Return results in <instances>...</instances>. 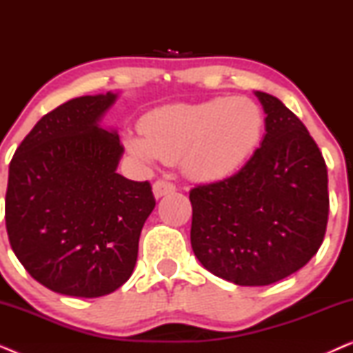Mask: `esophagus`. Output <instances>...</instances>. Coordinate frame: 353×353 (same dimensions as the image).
I'll return each instance as SVG.
<instances>
[{
	"label": "esophagus",
	"mask_w": 353,
	"mask_h": 353,
	"mask_svg": "<svg viewBox=\"0 0 353 353\" xmlns=\"http://www.w3.org/2000/svg\"><path fill=\"white\" fill-rule=\"evenodd\" d=\"M152 191H154V196H156L157 199H159V197L175 192L176 191V186L173 185V183L167 181V180H157L152 185Z\"/></svg>",
	"instance_id": "1"
}]
</instances>
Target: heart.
<instances>
[{"label": "heart", "instance_id": "b5f03b06", "mask_svg": "<svg viewBox=\"0 0 353 353\" xmlns=\"http://www.w3.org/2000/svg\"><path fill=\"white\" fill-rule=\"evenodd\" d=\"M263 110L249 98H215L197 104L163 105L141 120V138L125 146L143 161L175 162L194 180L216 181L233 175L259 146Z\"/></svg>", "mask_w": 353, "mask_h": 353}]
</instances>
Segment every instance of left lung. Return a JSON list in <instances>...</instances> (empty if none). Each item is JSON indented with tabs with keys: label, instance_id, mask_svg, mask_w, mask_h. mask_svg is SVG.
Masks as SVG:
<instances>
[{
	"label": "left lung",
	"instance_id": "left-lung-1",
	"mask_svg": "<svg viewBox=\"0 0 353 353\" xmlns=\"http://www.w3.org/2000/svg\"><path fill=\"white\" fill-rule=\"evenodd\" d=\"M265 138L245 165L190 191L191 245L197 260L239 286H267L296 273L325 239L326 162L296 114L255 91Z\"/></svg>",
	"mask_w": 353,
	"mask_h": 353
}]
</instances>
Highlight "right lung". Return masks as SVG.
<instances>
[{"mask_svg": "<svg viewBox=\"0 0 353 353\" xmlns=\"http://www.w3.org/2000/svg\"><path fill=\"white\" fill-rule=\"evenodd\" d=\"M117 94L81 96L38 120L9 163V244L33 279L74 297H101L132 276L149 181L119 175L123 146L98 125Z\"/></svg>", "mask_w": 353, "mask_h": 353, "instance_id": "add662e5", "label": "right lung"}]
</instances>
